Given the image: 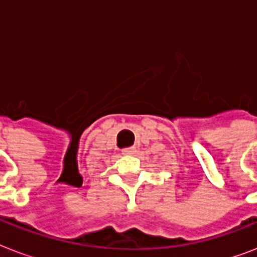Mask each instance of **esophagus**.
<instances>
[{"label":"esophagus","mask_w":257,"mask_h":257,"mask_svg":"<svg viewBox=\"0 0 257 257\" xmlns=\"http://www.w3.org/2000/svg\"><path fill=\"white\" fill-rule=\"evenodd\" d=\"M121 152L124 153V155H132V153L136 152V148H135V147H131V148H125V149H122V151H121Z\"/></svg>","instance_id":"34e87169"}]
</instances>
